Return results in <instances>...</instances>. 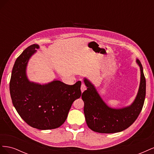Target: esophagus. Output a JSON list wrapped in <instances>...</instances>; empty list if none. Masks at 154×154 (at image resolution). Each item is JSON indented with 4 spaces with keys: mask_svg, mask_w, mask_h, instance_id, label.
<instances>
[{
    "mask_svg": "<svg viewBox=\"0 0 154 154\" xmlns=\"http://www.w3.org/2000/svg\"><path fill=\"white\" fill-rule=\"evenodd\" d=\"M80 88H81V91L83 92L85 90H86V87H85V85L84 84H83V83H82Z\"/></svg>",
    "mask_w": 154,
    "mask_h": 154,
    "instance_id": "34e87169",
    "label": "esophagus"
}]
</instances>
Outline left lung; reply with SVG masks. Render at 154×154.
Masks as SVG:
<instances>
[{
    "mask_svg": "<svg viewBox=\"0 0 154 154\" xmlns=\"http://www.w3.org/2000/svg\"><path fill=\"white\" fill-rule=\"evenodd\" d=\"M141 69V82L137 95L133 103L120 109H112L102 100L94 86L84 79L87 90L82 93L86 123L94 132L111 134L122 132L136 120L144 105L146 96V80L140 61L136 60Z\"/></svg>",
    "mask_w": 154,
    "mask_h": 154,
    "instance_id": "obj_1",
    "label": "left lung"
}]
</instances>
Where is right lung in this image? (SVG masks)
<instances>
[{
	"mask_svg": "<svg viewBox=\"0 0 154 154\" xmlns=\"http://www.w3.org/2000/svg\"><path fill=\"white\" fill-rule=\"evenodd\" d=\"M38 48L37 44L31 45L17 58L10 82V95L13 106L27 124L39 130L54 129L65 122L74 101L81 96L82 82L70 85L54 80L42 85L29 82L26 66Z\"/></svg>",
	"mask_w": 154,
	"mask_h": 154,
	"instance_id": "add662e5",
	"label": "right lung"
}]
</instances>
